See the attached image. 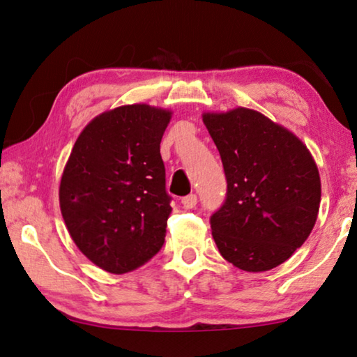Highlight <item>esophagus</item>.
<instances>
[{
    "label": "esophagus",
    "mask_w": 357,
    "mask_h": 357,
    "mask_svg": "<svg viewBox=\"0 0 357 357\" xmlns=\"http://www.w3.org/2000/svg\"><path fill=\"white\" fill-rule=\"evenodd\" d=\"M197 203H198V198H197V195H193V193L188 195V197L182 198V204H183L185 209L195 208V206H197Z\"/></svg>",
    "instance_id": "esophagus-1"
}]
</instances>
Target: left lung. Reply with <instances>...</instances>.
<instances>
[{
  "label": "left lung",
  "mask_w": 357,
  "mask_h": 357,
  "mask_svg": "<svg viewBox=\"0 0 357 357\" xmlns=\"http://www.w3.org/2000/svg\"><path fill=\"white\" fill-rule=\"evenodd\" d=\"M203 123L227 180L226 202L211 216L219 253L238 270H273L315 226L321 198L315 160L292 131L257 110L204 112Z\"/></svg>",
  "instance_id": "1"
}]
</instances>
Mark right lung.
I'll list each match as a JSON object with an SVG mask.
<instances>
[{
    "label": "right lung",
    "mask_w": 357,
    "mask_h": 357,
    "mask_svg": "<svg viewBox=\"0 0 357 357\" xmlns=\"http://www.w3.org/2000/svg\"><path fill=\"white\" fill-rule=\"evenodd\" d=\"M172 112L148 104L97 115L77 136L60 182V209L76 247L123 275L160 250L170 216L160 139Z\"/></svg>",
    "instance_id": "1"
}]
</instances>
